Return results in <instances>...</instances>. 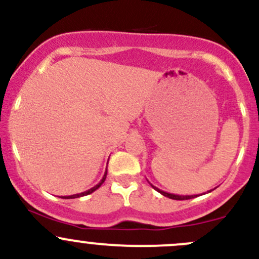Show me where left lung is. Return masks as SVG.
<instances>
[{"label": "left lung", "mask_w": 259, "mask_h": 259, "mask_svg": "<svg viewBox=\"0 0 259 259\" xmlns=\"http://www.w3.org/2000/svg\"><path fill=\"white\" fill-rule=\"evenodd\" d=\"M150 185L151 187L154 188V189L156 190V192H159L160 193V194H163L164 197H166V198H170V199H174V200H187V199H192V198H195V197H198V195H178V194H171V193H166V192H164V190H160L159 189V188H156V187H154L153 184H151L150 183ZM210 192V190H209ZM208 192V193H209ZM200 195H203V194H200Z\"/></svg>", "instance_id": "8db88e82"}]
</instances>
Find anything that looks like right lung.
Returning a JSON list of instances; mask_svg holds the SVG:
<instances>
[{"instance_id":"1","label":"right lung","mask_w":259,"mask_h":259,"mask_svg":"<svg viewBox=\"0 0 259 259\" xmlns=\"http://www.w3.org/2000/svg\"><path fill=\"white\" fill-rule=\"evenodd\" d=\"M106 174H108V170H105V174H104L103 179H101L100 182H99L98 184L95 185V187H93V188H91V189L86 190V192L79 193V194H74V195H65V197H61V198H64V199H74V198H80V197H83V195H89V194H91V193H93V192H95L96 189H99V188L101 187V184H103V183L105 182V179H106Z\"/></svg>"}]
</instances>
